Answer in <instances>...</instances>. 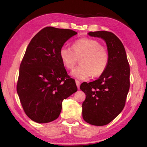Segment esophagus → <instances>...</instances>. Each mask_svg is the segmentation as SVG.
I'll list each match as a JSON object with an SVG mask.
<instances>
[{
    "mask_svg": "<svg viewBox=\"0 0 147 147\" xmlns=\"http://www.w3.org/2000/svg\"><path fill=\"white\" fill-rule=\"evenodd\" d=\"M76 86H77V88H78V89H80V82H79V81L76 80Z\"/></svg>",
    "mask_w": 147,
    "mask_h": 147,
    "instance_id": "obj_1",
    "label": "esophagus"
}]
</instances>
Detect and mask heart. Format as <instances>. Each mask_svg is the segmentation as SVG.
Wrapping results in <instances>:
<instances>
[{
    "label": "heart",
    "instance_id": "1",
    "mask_svg": "<svg viewBox=\"0 0 147 147\" xmlns=\"http://www.w3.org/2000/svg\"><path fill=\"white\" fill-rule=\"evenodd\" d=\"M72 48L63 46L59 51L62 64L69 69L80 59L81 65L71 72V76L84 80L92 75L100 76L105 71L109 65V55L100 43L95 40L82 38L76 40Z\"/></svg>",
    "mask_w": 147,
    "mask_h": 147
}]
</instances>
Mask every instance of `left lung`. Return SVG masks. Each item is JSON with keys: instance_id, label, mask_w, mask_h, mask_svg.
<instances>
[{"instance_id": "8db88e82", "label": "left lung", "mask_w": 147, "mask_h": 147, "mask_svg": "<svg viewBox=\"0 0 147 147\" xmlns=\"http://www.w3.org/2000/svg\"><path fill=\"white\" fill-rule=\"evenodd\" d=\"M106 43L109 55L105 71L94 82L83 83L80 89L85 93L82 104L83 118L95 126H104L116 117L125 105L129 89V65L121 40L107 31L88 33Z\"/></svg>"}]
</instances>
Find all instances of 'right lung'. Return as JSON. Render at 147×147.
<instances>
[{
  "mask_svg": "<svg viewBox=\"0 0 147 147\" xmlns=\"http://www.w3.org/2000/svg\"><path fill=\"white\" fill-rule=\"evenodd\" d=\"M76 34L71 30L46 27L28 46L20 67L17 92L24 112L36 123L57 119L62 101L78 90L59 56L64 43Z\"/></svg>",
  "mask_w": 147,
  "mask_h": 147,
  "instance_id": "add662e5",
  "label": "right lung"
}]
</instances>
